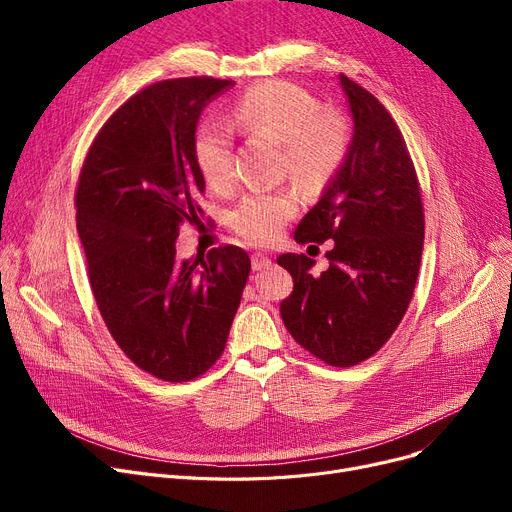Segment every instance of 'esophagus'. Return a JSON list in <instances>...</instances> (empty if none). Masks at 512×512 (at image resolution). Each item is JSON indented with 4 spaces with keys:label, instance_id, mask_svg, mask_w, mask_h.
I'll return each mask as SVG.
<instances>
[{
    "label": "esophagus",
    "instance_id": "1",
    "mask_svg": "<svg viewBox=\"0 0 512 512\" xmlns=\"http://www.w3.org/2000/svg\"><path fill=\"white\" fill-rule=\"evenodd\" d=\"M251 265H253L255 272H261V270H267V267L272 265V259L267 255H261V253H253L251 255Z\"/></svg>",
    "mask_w": 512,
    "mask_h": 512
}]
</instances>
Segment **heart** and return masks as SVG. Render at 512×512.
<instances>
[{"label":"heart","instance_id":"1","mask_svg":"<svg viewBox=\"0 0 512 512\" xmlns=\"http://www.w3.org/2000/svg\"><path fill=\"white\" fill-rule=\"evenodd\" d=\"M226 126L207 120L195 134L197 166L211 188H228L234 182V137L238 130L247 137L278 141L282 168L305 188L326 186L342 168L351 145L346 122L336 114L321 112L319 101L303 87L284 80L249 89L228 112ZM297 211L290 191L253 193L230 213L232 230L249 245L267 247L276 242L286 222Z\"/></svg>","mask_w":512,"mask_h":512}]
</instances>
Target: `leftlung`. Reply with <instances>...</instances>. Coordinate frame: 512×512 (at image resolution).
Wrapping results in <instances>:
<instances>
[{"mask_svg":"<svg viewBox=\"0 0 512 512\" xmlns=\"http://www.w3.org/2000/svg\"><path fill=\"white\" fill-rule=\"evenodd\" d=\"M355 132L340 172L294 230V240H334L330 267L284 253L294 288L280 303L290 336L332 367L375 355L405 317L423 251L419 180L394 118L355 80L340 74Z\"/></svg>","mask_w":512,"mask_h":512,"instance_id":"obj_1","label":"left lung"}]
</instances>
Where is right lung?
Wrapping results in <instances>:
<instances>
[{"label": "right lung", "instance_id": "obj_1", "mask_svg": "<svg viewBox=\"0 0 512 512\" xmlns=\"http://www.w3.org/2000/svg\"><path fill=\"white\" fill-rule=\"evenodd\" d=\"M232 80L170 78L107 118L80 168L76 228L97 309L122 353L164 382L203 375L226 348L251 259L224 245L180 261L182 224H201L193 143L207 101Z\"/></svg>", "mask_w": 512, "mask_h": 512}]
</instances>
